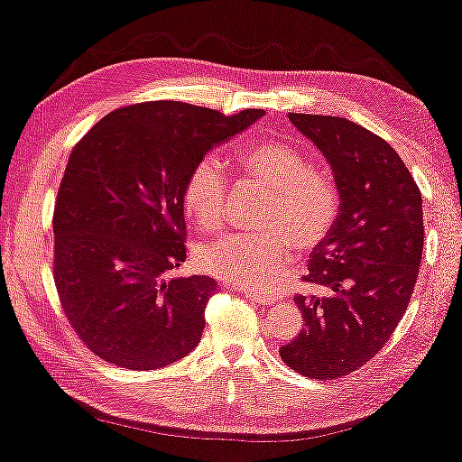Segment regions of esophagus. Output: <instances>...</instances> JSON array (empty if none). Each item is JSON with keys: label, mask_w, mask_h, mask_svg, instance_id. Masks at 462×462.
<instances>
[{"label": "esophagus", "mask_w": 462, "mask_h": 462, "mask_svg": "<svg viewBox=\"0 0 462 462\" xmlns=\"http://www.w3.org/2000/svg\"><path fill=\"white\" fill-rule=\"evenodd\" d=\"M243 293L247 295L251 302L257 304V306H273V304H276L274 295L262 293V291H257V289H243Z\"/></svg>", "instance_id": "34e87169"}]
</instances>
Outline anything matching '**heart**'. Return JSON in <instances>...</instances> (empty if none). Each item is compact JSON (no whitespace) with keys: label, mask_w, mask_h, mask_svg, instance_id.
<instances>
[{"label":"heart","mask_w":462,"mask_h":462,"mask_svg":"<svg viewBox=\"0 0 462 462\" xmlns=\"http://www.w3.org/2000/svg\"><path fill=\"white\" fill-rule=\"evenodd\" d=\"M245 173L274 192L268 235H224L196 249L200 270L232 285L270 289L285 276L293 243L309 249L321 243L340 211V194L329 171L312 167L298 147L260 139L238 153ZM227 177L221 162L205 156L186 177L181 202L188 217L207 227L224 221Z\"/></svg>","instance_id":"heart-1"}]
</instances>
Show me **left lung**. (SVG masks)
Returning <instances> with one entry per match:
<instances>
[{
    "label": "left lung",
    "instance_id": "left-lung-1",
    "mask_svg": "<svg viewBox=\"0 0 462 462\" xmlns=\"http://www.w3.org/2000/svg\"><path fill=\"white\" fill-rule=\"evenodd\" d=\"M319 147L340 192V213L310 254L302 331L279 348L302 376L334 380L365 365L397 329L422 257V196L399 153L346 118L289 114Z\"/></svg>",
    "mask_w": 462,
    "mask_h": 462
}]
</instances>
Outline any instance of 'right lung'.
<instances>
[{
    "mask_svg": "<svg viewBox=\"0 0 462 462\" xmlns=\"http://www.w3.org/2000/svg\"><path fill=\"white\" fill-rule=\"evenodd\" d=\"M262 116L137 103L71 150L54 205V285L73 331L103 361L158 370L199 346L217 282L169 276L186 260L183 183L211 147Z\"/></svg>",
    "mask_w": 462,
    "mask_h": 462,
    "instance_id": "right-lung-1",
    "label": "right lung"
}]
</instances>
